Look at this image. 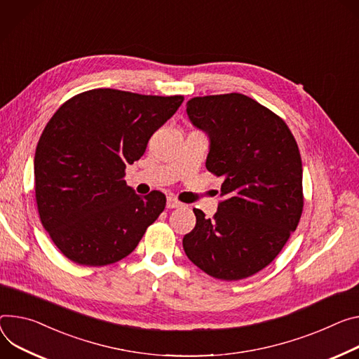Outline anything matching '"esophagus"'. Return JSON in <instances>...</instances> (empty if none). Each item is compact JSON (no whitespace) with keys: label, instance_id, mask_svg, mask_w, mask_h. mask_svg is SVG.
<instances>
[{"label":"esophagus","instance_id":"obj_1","mask_svg":"<svg viewBox=\"0 0 359 359\" xmlns=\"http://www.w3.org/2000/svg\"><path fill=\"white\" fill-rule=\"evenodd\" d=\"M166 206H168L169 209H175V208H180V206H183V203H182V202H179L176 198L169 196V198H168V203H166Z\"/></svg>","mask_w":359,"mask_h":359}]
</instances>
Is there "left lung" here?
Segmentation results:
<instances>
[{
    "label": "left lung",
    "mask_w": 359,
    "mask_h": 359,
    "mask_svg": "<svg viewBox=\"0 0 359 359\" xmlns=\"http://www.w3.org/2000/svg\"><path fill=\"white\" fill-rule=\"evenodd\" d=\"M186 111L210 140L206 169L223 177L213 219L199 209L184 235L191 262L222 280L266 268L297 229L304 209L302 160L286 123L239 93L193 97Z\"/></svg>",
    "instance_id": "obj_1"
}]
</instances>
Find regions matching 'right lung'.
I'll list each match as a JSON object with an SVG mask.
<instances>
[{"label": "right lung", "instance_id": "obj_1", "mask_svg": "<svg viewBox=\"0 0 359 359\" xmlns=\"http://www.w3.org/2000/svg\"><path fill=\"white\" fill-rule=\"evenodd\" d=\"M183 100L94 88L72 97L47 123L34 157L36 201L44 229L74 264L118 262L165 210V194L139 196L124 170Z\"/></svg>", "mask_w": 359, "mask_h": 359}]
</instances>
